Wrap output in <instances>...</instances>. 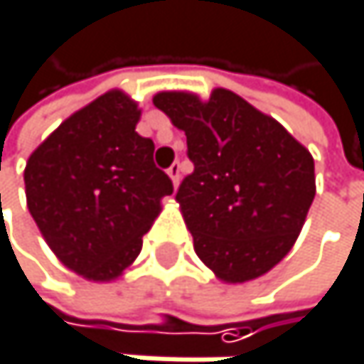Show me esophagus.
<instances>
[{"instance_id":"1","label":"esophagus","mask_w":364,"mask_h":364,"mask_svg":"<svg viewBox=\"0 0 364 364\" xmlns=\"http://www.w3.org/2000/svg\"><path fill=\"white\" fill-rule=\"evenodd\" d=\"M168 177L173 179L175 185H179V181H181V164L179 162H173V166L168 168Z\"/></svg>"}]
</instances>
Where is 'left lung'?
<instances>
[{"instance_id": "obj_1", "label": "left lung", "mask_w": 364, "mask_h": 364, "mask_svg": "<svg viewBox=\"0 0 364 364\" xmlns=\"http://www.w3.org/2000/svg\"><path fill=\"white\" fill-rule=\"evenodd\" d=\"M154 105L187 136L193 173L177 200L196 255L225 282L272 269L297 240L316 193L310 151L225 88L206 103L160 92Z\"/></svg>"}]
</instances>
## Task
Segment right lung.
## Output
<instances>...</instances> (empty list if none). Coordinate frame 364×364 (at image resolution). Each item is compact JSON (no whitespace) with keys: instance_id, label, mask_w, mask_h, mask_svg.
Masks as SVG:
<instances>
[{"instance_id":"add662e5","label":"right lung","mask_w":364,"mask_h":364,"mask_svg":"<svg viewBox=\"0 0 364 364\" xmlns=\"http://www.w3.org/2000/svg\"><path fill=\"white\" fill-rule=\"evenodd\" d=\"M141 111L113 90L65 119L25 168L29 213L50 249L75 274L117 278L173 193L154 164V141L134 126Z\"/></svg>"}]
</instances>
